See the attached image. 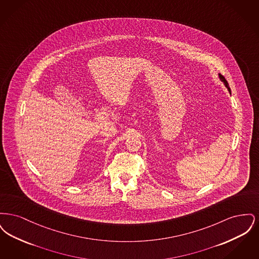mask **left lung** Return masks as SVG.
Masks as SVG:
<instances>
[{"label":"left lung","mask_w":259,"mask_h":259,"mask_svg":"<svg viewBox=\"0 0 259 259\" xmlns=\"http://www.w3.org/2000/svg\"><path fill=\"white\" fill-rule=\"evenodd\" d=\"M220 78H221V80H222V82L225 84V87H227V89H228V91L229 92H231V90H230V87H229V84H228V82H227V80L225 79V77L222 75V74H220Z\"/></svg>","instance_id":"obj_1"}]
</instances>
